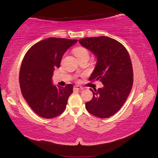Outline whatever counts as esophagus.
Listing matches in <instances>:
<instances>
[{
	"instance_id": "esophagus-1",
	"label": "esophagus",
	"mask_w": 158,
	"mask_h": 158,
	"mask_svg": "<svg viewBox=\"0 0 158 158\" xmlns=\"http://www.w3.org/2000/svg\"><path fill=\"white\" fill-rule=\"evenodd\" d=\"M84 89V88L81 86H79V85H74V90H82Z\"/></svg>"
}]
</instances>
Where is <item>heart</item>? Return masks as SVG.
Here are the masks:
<instances>
[{"mask_svg": "<svg viewBox=\"0 0 158 158\" xmlns=\"http://www.w3.org/2000/svg\"><path fill=\"white\" fill-rule=\"evenodd\" d=\"M73 53L77 59H81L82 58L89 57V52L85 47H77L73 49Z\"/></svg>", "mask_w": 158, "mask_h": 158, "instance_id": "obj_1", "label": "heart"}]
</instances>
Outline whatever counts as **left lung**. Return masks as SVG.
Segmentation results:
<instances>
[{
  "instance_id": "1",
  "label": "left lung",
  "mask_w": 158,
  "mask_h": 158,
  "mask_svg": "<svg viewBox=\"0 0 158 158\" xmlns=\"http://www.w3.org/2000/svg\"><path fill=\"white\" fill-rule=\"evenodd\" d=\"M79 42L97 57L89 80H99L104 85L98 90L90 89L93 97L85 103V108L96 117H110L122 107L132 89L133 70L129 53L121 42L109 37H85Z\"/></svg>"
}]
</instances>
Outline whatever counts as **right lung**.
Wrapping results in <instances>:
<instances>
[{"label": "right lung", "mask_w": 158, "mask_h": 158, "mask_svg": "<svg viewBox=\"0 0 158 158\" xmlns=\"http://www.w3.org/2000/svg\"><path fill=\"white\" fill-rule=\"evenodd\" d=\"M77 42L49 37L33 45L23 57L19 71L21 91L40 116L52 118L65 111L73 85L56 87L52 84V77L55 68L60 67L64 53Z\"/></svg>", "instance_id": "add662e5"}]
</instances>
